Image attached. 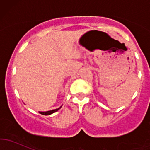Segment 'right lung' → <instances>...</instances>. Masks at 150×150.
<instances>
[{
    "instance_id": "obj_1",
    "label": "right lung",
    "mask_w": 150,
    "mask_h": 150,
    "mask_svg": "<svg viewBox=\"0 0 150 150\" xmlns=\"http://www.w3.org/2000/svg\"><path fill=\"white\" fill-rule=\"evenodd\" d=\"M62 107V106L60 107H59L58 109H55V110H50V111H47V112H39V113L41 115H51L52 113L56 112L57 111H58L60 108Z\"/></svg>"
}]
</instances>
